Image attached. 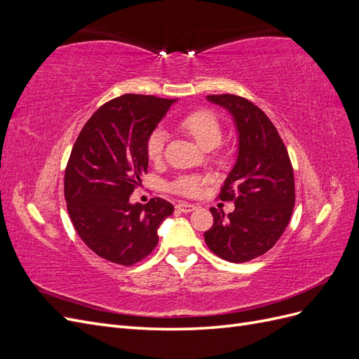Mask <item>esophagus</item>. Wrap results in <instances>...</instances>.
Listing matches in <instances>:
<instances>
[{
  "instance_id": "obj_1",
  "label": "esophagus",
  "mask_w": 359,
  "mask_h": 359,
  "mask_svg": "<svg viewBox=\"0 0 359 359\" xmlns=\"http://www.w3.org/2000/svg\"><path fill=\"white\" fill-rule=\"evenodd\" d=\"M175 208L180 211V212H191L196 210V206L191 205V203H187V202H180Z\"/></svg>"
}]
</instances>
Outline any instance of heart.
Segmentation results:
<instances>
[{
	"mask_svg": "<svg viewBox=\"0 0 359 359\" xmlns=\"http://www.w3.org/2000/svg\"><path fill=\"white\" fill-rule=\"evenodd\" d=\"M180 127L186 132L194 142L203 149H212L222 142V124L211 111L198 109L182 116ZM166 133L161 128L154 130L147 139V156L149 160L157 161L165 149ZM206 178L201 175H182L170 184V190L182 196H198L202 191Z\"/></svg>",
	"mask_w": 359,
	"mask_h": 359,
	"instance_id": "1",
	"label": "heart"
}]
</instances>
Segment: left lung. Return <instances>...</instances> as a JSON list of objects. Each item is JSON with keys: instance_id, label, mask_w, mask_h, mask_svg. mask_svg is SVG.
Returning a JSON list of instances; mask_svg holds the SVG:
<instances>
[{"instance_id": "left-lung-1", "label": "left lung", "mask_w": 359, "mask_h": 359, "mask_svg": "<svg viewBox=\"0 0 359 359\" xmlns=\"http://www.w3.org/2000/svg\"><path fill=\"white\" fill-rule=\"evenodd\" d=\"M229 112L238 132V156L220 191L233 201L224 214L211 208L214 224L203 233L212 253L233 264L262 256L283 235L295 205V180L287 149L262 109L233 94L208 95Z\"/></svg>"}]
</instances>
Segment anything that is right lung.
<instances>
[{
  "mask_svg": "<svg viewBox=\"0 0 359 359\" xmlns=\"http://www.w3.org/2000/svg\"><path fill=\"white\" fill-rule=\"evenodd\" d=\"M177 100L124 94L86 121L64 175V198L81 240L109 262L130 266L158 243L157 229L173 212L161 198L130 203L147 173V139Z\"/></svg>",
  "mask_w": 359,
  "mask_h": 359,
  "instance_id": "1",
  "label": "right lung"
}]
</instances>
